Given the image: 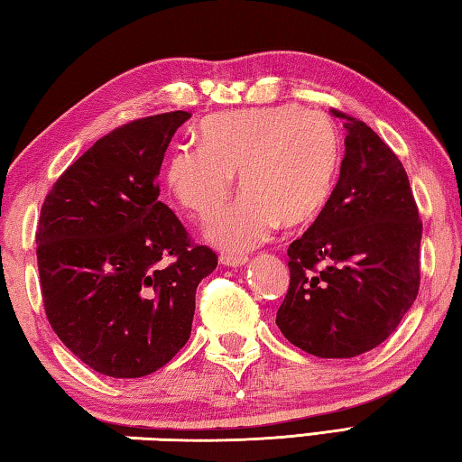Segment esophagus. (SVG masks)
Instances as JSON below:
<instances>
[{"mask_svg": "<svg viewBox=\"0 0 462 462\" xmlns=\"http://www.w3.org/2000/svg\"><path fill=\"white\" fill-rule=\"evenodd\" d=\"M220 263L226 264V267H242V264L248 263V256L246 254L224 253V254H220Z\"/></svg>", "mask_w": 462, "mask_h": 462, "instance_id": "esophagus-1", "label": "esophagus"}]
</instances>
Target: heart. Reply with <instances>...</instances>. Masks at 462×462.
Here are the masks:
<instances>
[{
    "mask_svg": "<svg viewBox=\"0 0 462 462\" xmlns=\"http://www.w3.org/2000/svg\"><path fill=\"white\" fill-rule=\"evenodd\" d=\"M198 140L169 154L165 181L185 209L206 220L230 198L238 173L240 198L206 228V238L226 250L261 245L279 224L311 222L338 179L334 122L295 104L214 114L199 124Z\"/></svg>",
    "mask_w": 462,
    "mask_h": 462,
    "instance_id": "obj_1",
    "label": "heart"
}]
</instances>
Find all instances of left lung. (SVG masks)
Wrapping results in <instances>:
<instances>
[{
	"label": "left lung",
	"mask_w": 462,
	"mask_h": 462,
	"mask_svg": "<svg viewBox=\"0 0 462 462\" xmlns=\"http://www.w3.org/2000/svg\"><path fill=\"white\" fill-rule=\"evenodd\" d=\"M344 118L340 177L326 208L289 245L277 326L319 358H353L387 340L420 289L421 222L395 152L365 122Z\"/></svg>",
	"instance_id": "left-lung-1"
}]
</instances>
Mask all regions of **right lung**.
<instances>
[{
    "mask_svg": "<svg viewBox=\"0 0 462 462\" xmlns=\"http://www.w3.org/2000/svg\"><path fill=\"white\" fill-rule=\"evenodd\" d=\"M189 118L169 112L109 132L42 203L36 256L46 318L77 358L107 377L165 366L189 340L195 289L217 267L216 253L193 246L159 201L167 146Z\"/></svg>",
    "mask_w": 462,
    "mask_h": 462,
    "instance_id": "right-lung-1",
    "label": "right lung"
}]
</instances>
